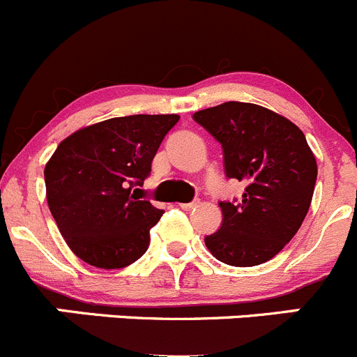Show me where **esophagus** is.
Wrapping results in <instances>:
<instances>
[{"label": "esophagus", "instance_id": "obj_1", "mask_svg": "<svg viewBox=\"0 0 357 357\" xmlns=\"http://www.w3.org/2000/svg\"><path fill=\"white\" fill-rule=\"evenodd\" d=\"M199 206V200H192V202H186V204H179V207H181L183 211H192L193 207Z\"/></svg>", "mask_w": 357, "mask_h": 357}]
</instances>
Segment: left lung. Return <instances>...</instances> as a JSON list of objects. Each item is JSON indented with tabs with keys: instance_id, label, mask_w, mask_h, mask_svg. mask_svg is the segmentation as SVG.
I'll return each mask as SVG.
<instances>
[{
	"instance_id": "left-lung-1",
	"label": "left lung",
	"mask_w": 357,
	"mask_h": 357,
	"mask_svg": "<svg viewBox=\"0 0 357 357\" xmlns=\"http://www.w3.org/2000/svg\"><path fill=\"white\" fill-rule=\"evenodd\" d=\"M223 150L225 176L245 183L242 199L220 202L223 221L207 249L231 266L274 258L298 231L312 200L317 164L302 130L249 102H223L193 113Z\"/></svg>"
}]
</instances>
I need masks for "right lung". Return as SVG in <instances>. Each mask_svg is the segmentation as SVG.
<instances>
[{
	"mask_svg": "<svg viewBox=\"0 0 357 357\" xmlns=\"http://www.w3.org/2000/svg\"><path fill=\"white\" fill-rule=\"evenodd\" d=\"M178 115H130L76 130L45 167L47 202L71 251L98 268L146 252L164 211L137 195Z\"/></svg>",
	"mask_w": 357,
	"mask_h": 357,
	"instance_id": "1",
	"label": "right lung"
}]
</instances>
